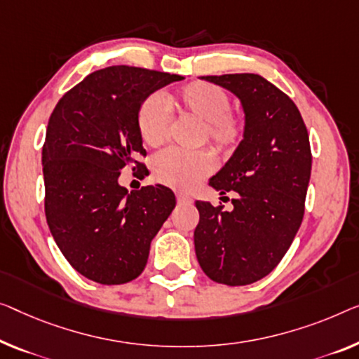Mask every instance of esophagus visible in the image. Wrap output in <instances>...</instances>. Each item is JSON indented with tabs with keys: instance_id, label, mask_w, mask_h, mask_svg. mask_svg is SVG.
Segmentation results:
<instances>
[{
	"instance_id": "34e87169",
	"label": "esophagus",
	"mask_w": 359,
	"mask_h": 359,
	"mask_svg": "<svg viewBox=\"0 0 359 359\" xmlns=\"http://www.w3.org/2000/svg\"><path fill=\"white\" fill-rule=\"evenodd\" d=\"M177 201L180 203V205H189V203H191V198L189 195H185V194H182V191H179Z\"/></svg>"
}]
</instances>
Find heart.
I'll list each match as a JSON object with an SVG mask.
<instances>
[{"label":"heart","instance_id":"1","mask_svg":"<svg viewBox=\"0 0 359 359\" xmlns=\"http://www.w3.org/2000/svg\"><path fill=\"white\" fill-rule=\"evenodd\" d=\"M170 108L203 122V140L219 149H232L245 135V119L237 111L229 109L231 100L226 90L210 82H191L177 93L168 96ZM137 128L147 147L156 148L168 140L169 117L158 96H149L137 112ZM214 169L210 151L184 153L165 149L153 161V175L161 184L177 190H190Z\"/></svg>","mask_w":359,"mask_h":359}]
</instances>
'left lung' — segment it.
Masks as SVG:
<instances>
[{
    "label": "left lung",
    "mask_w": 359,
    "mask_h": 359,
    "mask_svg": "<svg viewBox=\"0 0 359 359\" xmlns=\"http://www.w3.org/2000/svg\"><path fill=\"white\" fill-rule=\"evenodd\" d=\"M232 92L245 112V135L210 180L221 195L233 190V210L196 201L195 253L211 280L248 285L263 279L290 248L304 214L311 148L295 103L258 74L206 76Z\"/></svg>",
    "instance_id": "left-lung-1"
}]
</instances>
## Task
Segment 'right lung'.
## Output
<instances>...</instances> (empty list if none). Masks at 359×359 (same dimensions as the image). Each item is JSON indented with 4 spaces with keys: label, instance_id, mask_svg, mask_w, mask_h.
<instances>
[{
    "label": "right lung",
    "instance_id": "add662e5",
    "mask_svg": "<svg viewBox=\"0 0 359 359\" xmlns=\"http://www.w3.org/2000/svg\"><path fill=\"white\" fill-rule=\"evenodd\" d=\"M177 74L111 66L57 101L43 145L45 214L64 258L87 279L119 285L145 269L149 245L175 208L174 191L148 185L128 194L121 170L143 168L137 112ZM135 169V168H133Z\"/></svg>",
    "mask_w": 359,
    "mask_h": 359
}]
</instances>
